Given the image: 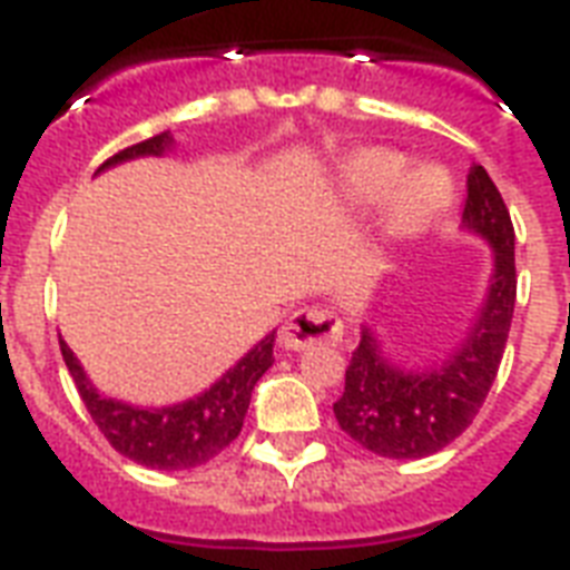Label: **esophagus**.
<instances>
[{"mask_svg":"<svg viewBox=\"0 0 570 570\" xmlns=\"http://www.w3.org/2000/svg\"><path fill=\"white\" fill-rule=\"evenodd\" d=\"M340 337H343V322L337 313L325 307H304L286 320L277 340L289 352H304L311 346H334Z\"/></svg>","mask_w":570,"mask_h":570,"instance_id":"34e87169","label":"esophagus"}]
</instances>
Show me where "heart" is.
I'll list each match as a JSON object with an SVG mask.
<instances>
[{
	"instance_id": "obj_1",
	"label": "heart",
	"mask_w": 570,
	"mask_h": 570,
	"mask_svg": "<svg viewBox=\"0 0 570 570\" xmlns=\"http://www.w3.org/2000/svg\"><path fill=\"white\" fill-rule=\"evenodd\" d=\"M407 171V156L387 150V147H364L343 163L340 186L343 197L352 206L381 204L389 191L387 227L390 233L420 230L429 218L450 204L452 180L450 174L434 165Z\"/></svg>"
}]
</instances>
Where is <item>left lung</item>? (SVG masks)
Returning a JSON list of instances; mask_svg holds the SVG:
<instances>
[{
  "label": "left lung",
  "instance_id": "obj_1",
  "mask_svg": "<svg viewBox=\"0 0 570 570\" xmlns=\"http://www.w3.org/2000/svg\"><path fill=\"white\" fill-rule=\"evenodd\" d=\"M461 227L491 245L494 272L468 340L443 364L411 370L384 355L373 328L361 331L346 370V390L334 402L340 429L384 459H425L459 438L494 384L512 328L518 275L514 227L503 195L482 165L468 174Z\"/></svg>",
  "mask_w": 570,
  "mask_h": 570
}]
</instances>
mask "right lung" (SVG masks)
I'll return each mask as SVG.
<instances>
[{
	"label": "right lung",
	"instance_id": "obj_1",
	"mask_svg": "<svg viewBox=\"0 0 570 570\" xmlns=\"http://www.w3.org/2000/svg\"><path fill=\"white\" fill-rule=\"evenodd\" d=\"M171 147V132H159V136L141 141V145L127 147V150L106 159L97 168V174L120 163H129V159H138V156H163ZM272 348H275V331L259 340L248 355L239 357V364H233L204 393H197L186 402H177V405L141 407L120 402V399L102 396L100 390L88 381L82 364L76 361L70 346L61 340L65 364L73 375L76 390H79V396H82L97 429L106 434V441L120 455H127V459L154 470H189L197 468V464H206L224 446H230L239 438L254 384L263 379L268 366L275 364Z\"/></svg>",
	"mask_w": 570,
	"mask_h": 570
}]
</instances>
